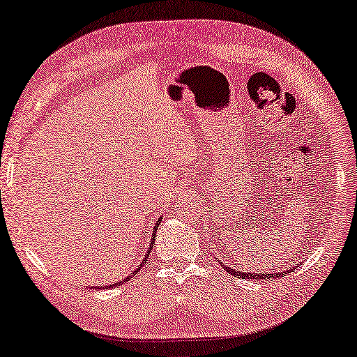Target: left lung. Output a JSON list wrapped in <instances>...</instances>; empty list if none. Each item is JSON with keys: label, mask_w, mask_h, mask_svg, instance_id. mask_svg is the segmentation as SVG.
<instances>
[{"label": "left lung", "mask_w": 357, "mask_h": 357, "mask_svg": "<svg viewBox=\"0 0 357 357\" xmlns=\"http://www.w3.org/2000/svg\"><path fill=\"white\" fill-rule=\"evenodd\" d=\"M222 268L225 269V271H227L229 274H231V275H234V277H241V279H257V280H266V279H274V277H283L284 274H288L289 271H294V269L291 268V269H286V271H282V273H273V274H260V273H257V274H255V273H241V271H234V269H231V268H229V266H225L224 264H222Z\"/></svg>", "instance_id": "1"}]
</instances>
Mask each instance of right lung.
I'll use <instances>...</instances> for the list:
<instances>
[{
    "label": "right lung",
    "instance_id": "right-lung-1",
    "mask_svg": "<svg viewBox=\"0 0 357 357\" xmlns=\"http://www.w3.org/2000/svg\"><path fill=\"white\" fill-rule=\"evenodd\" d=\"M163 220V216H160V218L155 221V224H154V230H153V233H151V244H150V247H149V250H146V255H145V257H144V260H142V264L139 265L135 271L130 274V275H127L124 280H121V282H118V283H113V284H106V286H100V288H97V289H110V288H115V286H119V284H123L124 282H128L130 279H133V275H136L139 271H141L142 269V266L145 265V262H146V259H149V256H150V251L153 250V244H154V239H155V231H158V227H159V224H160V221Z\"/></svg>",
    "mask_w": 357,
    "mask_h": 357
}]
</instances>
